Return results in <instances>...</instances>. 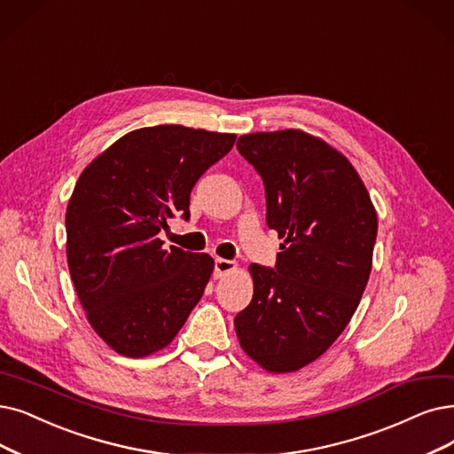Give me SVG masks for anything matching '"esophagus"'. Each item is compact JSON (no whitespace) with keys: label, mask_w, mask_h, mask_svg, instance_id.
I'll return each instance as SVG.
<instances>
[{"label":"esophagus","mask_w":454,"mask_h":454,"mask_svg":"<svg viewBox=\"0 0 454 454\" xmlns=\"http://www.w3.org/2000/svg\"><path fill=\"white\" fill-rule=\"evenodd\" d=\"M237 262L234 261H229V259H215L214 261V274H215V278H222V276H225V274H229V271H232V270H237Z\"/></svg>","instance_id":"1"}]
</instances>
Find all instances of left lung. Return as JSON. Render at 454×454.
Wrapping results in <instances>:
<instances>
[{"mask_svg": "<svg viewBox=\"0 0 454 454\" xmlns=\"http://www.w3.org/2000/svg\"><path fill=\"white\" fill-rule=\"evenodd\" d=\"M261 175L276 268L251 264L253 298L234 318L240 347L270 372H293L347 328L369 281L378 220L350 161L301 130L239 137Z\"/></svg>", "mask_w": 454, "mask_h": 454, "instance_id": "1", "label": "left lung"}]
</instances>
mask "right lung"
<instances>
[{"instance_id": "right-lung-1", "label": "right lung", "mask_w": 454, "mask_h": 454, "mask_svg": "<svg viewBox=\"0 0 454 454\" xmlns=\"http://www.w3.org/2000/svg\"><path fill=\"white\" fill-rule=\"evenodd\" d=\"M234 134L161 124L122 136L80 175L67 207V261L89 324L129 357L161 350L201 300L207 253L158 239L190 220V193L234 145Z\"/></svg>"}]
</instances>
